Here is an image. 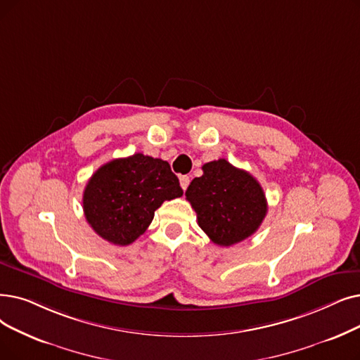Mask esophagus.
Segmentation results:
<instances>
[{
	"label": "esophagus",
	"instance_id": "1",
	"mask_svg": "<svg viewBox=\"0 0 360 360\" xmlns=\"http://www.w3.org/2000/svg\"><path fill=\"white\" fill-rule=\"evenodd\" d=\"M179 182H181L182 190L185 191L186 188H188V185H190V176H186V175H182V176H179Z\"/></svg>",
	"mask_w": 360,
	"mask_h": 360
}]
</instances>
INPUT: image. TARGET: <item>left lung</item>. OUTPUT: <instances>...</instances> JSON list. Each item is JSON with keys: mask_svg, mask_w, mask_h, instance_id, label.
<instances>
[{"mask_svg": "<svg viewBox=\"0 0 360 360\" xmlns=\"http://www.w3.org/2000/svg\"><path fill=\"white\" fill-rule=\"evenodd\" d=\"M185 197L197 213L200 228L217 245L229 247L259 229L268 212L260 184L225 159L206 163Z\"/></svg>", "mask_w": 360, "mask_h": 360, "instance_id": "1", "label": "left lung"}]
</instances>
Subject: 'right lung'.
Returning a JSON list of instances; mask_svg holds the SVG:
<instances>
[{"instance_id": "right-lung-1", "label": "right lung", "mask_w": 360, "mask_h": 360, "mask_svg": "<svg viewBox=\"0 0 360 360\" xmlns=\"http://www.w3.org/2000/svg\"><path fill=\"white\" fill-rule=\"evenodd\" d=\"M167 162L136 153L103 165L84 191L91 228L115 245L132 244L151 224L163 201L182 195Z\"/></svg>"}]
</instances>
